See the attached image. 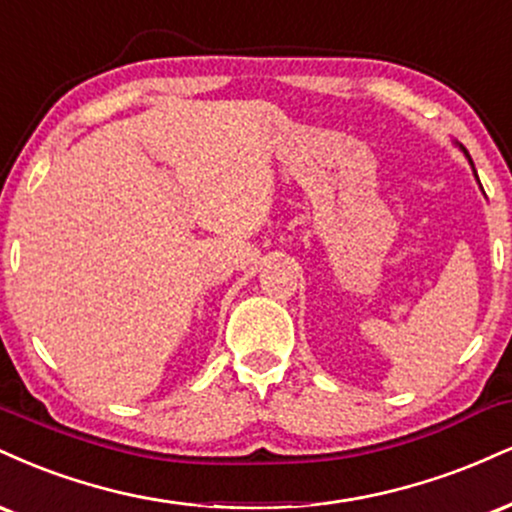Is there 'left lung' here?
I'll return each instance as SVG.
<instances>
[{
  "instance_id": "8db88e82",
  "label": "left lung",
  "mask_w": 512,
  "mask_h": 512,
  "mask_svg": "<svg viewBox=\"0 0 512 512\" xmlns=\"http://www.w3.org/2000/svg\"><path fill=\"white\" fill-rule=\"evenodd\" d=\"M462 150H465V148H462ZM465 155H467V150H465ZM467 158H470V155H467ZM472 162V160H470Z\"/></svg>"
}]
</instances>
